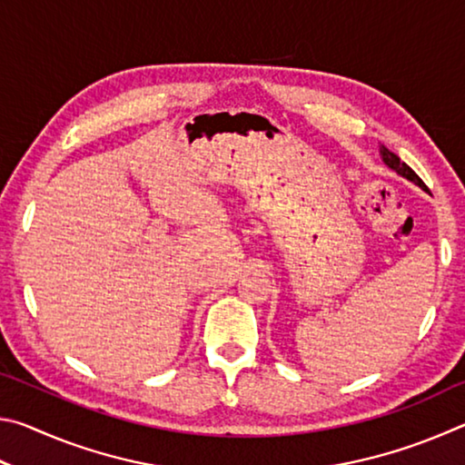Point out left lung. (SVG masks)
Returning a JSON list of instances; mask_svg holds the SVG:
<instances>
[{"label":"left lung","mask_w":465,"mask_h":465,"mask_svg":"<svg viewBox=\"0 0 465 465\" xmlns=\"http://www.w3.org/2000/svg\"><path fill=\"white\" fill-rule=\"evenodd\" d=\"M381 155H383V162L388 163V166H390L391 170H396L398 174H402L404 178L411 180V183L419 184V186H422V188H427V186H424L422 180L419 178V174H416V172H414L411 166H408V163H404L402 160H400V157H398L396 153H391L390 149L383 147V149H381Z\"/></svg>","instance_id":"1"}]
</instances>
